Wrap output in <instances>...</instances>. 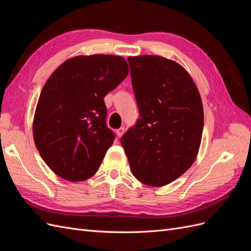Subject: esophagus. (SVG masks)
I'll use <instances>...</instances> for the list:
<instances>
[{
	"mask_svg": "<svg viewBox=\"0 0 251 251\" xmlns=\"http://www.w3.org/2000/svg\"><path fill=\"white\" fill-rule=\"evenodd\" d=\"M124 133H125V127H119L116 130V135H117L118 138H120L121 136L124 135Z\"/></svg>",
	"mask_w": 251,
	"mask_h": 251,
	"instance_id": "34e87169",
	"label": "esophagus"
}]
</instances>
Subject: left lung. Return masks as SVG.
I'll use <instances>...</instances> for the list:
<instances>
[{"instance_id":"1","label":"left lung","mask_w":251,"mask_h":251,"mask_svg":"<svg viewBox=\"0 0 251 251\" xmlns=\"http://www.w3.org/2000/svg\"><path fill=\"white\" fill-rule=\"evenodd\" d=\"M140 118L121 138L135 178L164 186L184 174L200 149L201 96L180 64L157 55L128 56Z\"/></svg>"}]
</instances>
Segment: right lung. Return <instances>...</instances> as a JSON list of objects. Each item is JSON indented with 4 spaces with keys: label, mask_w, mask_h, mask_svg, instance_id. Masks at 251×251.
<instances>
[{
    "label": "right lung",
    "mask_w": 251,
    "mask_h": 251,
    "mask_svg": "<svg viewBox=\"0 0 251 251\" xmlns=\"http://www.w3.org/2000/svg\"><path fill=\"white\" fill-rule=\"evenodd\" d=\"M127 73L123 56L77 55L45 83L34 113L33 138L43 160L60 178L83 181L100 169L115 137L105 125L103 97Z\"/></svg>",
    "instance_id": "obj_1"
}]
</instances>
